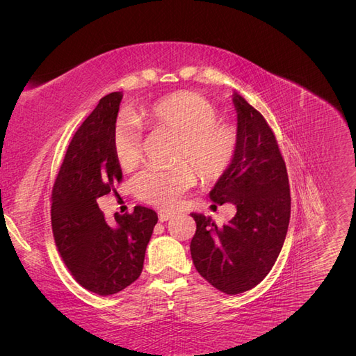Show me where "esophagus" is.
Here are the masks:
<instances>
[{"instance_id":"1","label":"esophagus","mask_w":356,"mask_h":356,"mask_svg":"<svg viewBox=\"0 0 356 356\" xmlns=\"http://www.w3.org/2000/svg\"><path fill=\"white\" fill-rule=\"evenodd\" d=\"M174 217H175V215L172 213V212H168V211H159V220H160V222H166V221L172 220Z\"/></svg>"}]
</instances>
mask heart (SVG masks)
Instances as JSON below:
<instances>
[{
  "label": "heart",
  "instance_id": "heart-1",
  "mask_svg": "<svg viewBox=\"0 0 356 356\" xmlns=\"http://www.w3.org/2000/svg\"><path fill=\"white\" fill-rule=\"evenodd\" d=\"M212 102L195 92H175L149 104L134 117L117 120L111 145L123 170L135 169L143 154V127L177 135L174 160L169 168H148L135 179L138 197L154 207L175 208L181 197L196 186L197 172L204 181L221 178L239 148L236 126L218 120Z\"/></svg>",
  "mask_w": 356,
  "mask_h": 356
}]
</instances>
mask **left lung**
I'll use <instances>...</instances> for the list:
<instances>
[{"mask_svg":"<svg viewBox=\"0 0 356 356\" xmlns=\"http://www.w3.org/2000/svg\"><path fill=\"white\" fill-rule=\"evenodd\" d=\"M239 148L230 169L209 193L215 203H233L236 215L218 227L211 217L191 213L196 233L190 251L196 270L225 294H241L272 270L286 236L291 196L286 166L266 118L241 95Z\"/></svg>","mask_w":356,"mask_h":356,"instance_id":"left-lung-1","label":"left lung"}]
</instances>
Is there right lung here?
<instances>
[{"label": "right lung", "mask_w": 356, "mask_h": 356, "mask_svg": "<svg viewBox=\"0 0 356 356\" xmlns=\"http://www.w3.org/2000/svg\"><path fill=\"white\" fill-rule=\"evenodd\" d=\"M123 95L104 96L74 134L51 191V230L58 251L81 286L111 296L135 282L157 213L135 207L132 213L105 221L99 197L122 181L111 135Z\"/></svg>", "instance_id": "1"}]
</instances>
